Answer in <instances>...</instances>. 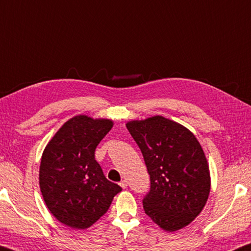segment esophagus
Returning a JSON list of instances; mask_svg holds the SVG:
<instances>
[{"label":"esophagus","instance_id":"34e87169","mask_svg":"<svg viewBox=\"0 0 251 251\" xmlns=\"http://www.w3.org/2000/svg\"><path fill=\"white\" fill-rule=\"evenodd\" d=\"M120 185L122 186L123 189H126V188H127V182H126L125 180H123V181L120 182Z\"/></svg>","mask_w":251,"mask_h":251}]
</instances>
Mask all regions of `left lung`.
Masks as SVG:
<instances>
[{
    "mask_svg": "<svg viewBox=\"0 0 251 251\" xmlns=\"http://www.w3.org/2000/svg\"><path fill=\"white\" fill-rule=\"evenodd\" d=\"M127 129L143 153L150 191L145 213L167 231L189 225L206 204L211 176L203 149L193 133L163 116L130 121Z\"/></svg>",
    "mask_w": 251,
    "mask_h": 251,
    "instance_id": "1",
    "label": "left lung"
}]
</instances>
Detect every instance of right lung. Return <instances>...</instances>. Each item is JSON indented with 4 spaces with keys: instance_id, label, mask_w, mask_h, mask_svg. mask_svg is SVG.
Returning <instances> with one entry per match:
<instances>
[{
    "instance_id": "add662e5",
    "label": "right lung",
    "mask_w": 251,
    "mask_h": 251,
    "mask_svg": "<svg viewBox=\"0 0 251 251\" xmlns=\"http://www.w3.org/2000/svg\"><path fill=\"white\" fill-rule=\"evenodd\" d=\"M113 122L86 115L67 121L45 148L39 168L44 201L57 220L72 228L92 226L122 188L108 181L94 158Z\"/></svg>"
}]
</instances>
